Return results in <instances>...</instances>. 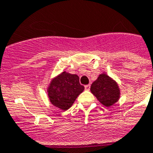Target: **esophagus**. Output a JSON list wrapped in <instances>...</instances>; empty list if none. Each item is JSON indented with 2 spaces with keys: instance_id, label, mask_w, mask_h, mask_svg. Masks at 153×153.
<instances>
[{
  "instance_id": "esophagus-1",
  "label": "esophagus",
  "mask_w": 153,
  "mask_h": 153,
  "mask_svg": "<svg viewBox=\"0 0 153 153\" xmlns=\"http://www.w3.org/2000/svg\"><path fill=\"white\" fill-rule=\"evenodd\" d=\"M90 84L86 85V86H85V90H90Z\"/></svg>"
}]
</instances>
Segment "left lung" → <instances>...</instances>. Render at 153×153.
I'll return each mask as SVG.
<instances>
[{"label": "left lung", "instance_id": "left-lung-1", "mask_svg": "<svg viewBox=\"0 0 153 153\" xmlns=\"http://www.w3.org/2000/svg\"><path fill=\"white\" fill-rule=\"evenodd\" d=\"M92 93L104 106H110L120 98V90L117 83L106 74H100L90 87Z\"/></svg>", "mask_w": 153, "mask_h": 153}]
</instances>
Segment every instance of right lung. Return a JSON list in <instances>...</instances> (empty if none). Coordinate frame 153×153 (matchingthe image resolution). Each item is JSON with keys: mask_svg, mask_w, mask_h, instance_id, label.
<instances>
[{"mask_svg": "<svg viewBox=\"0 0 153 153\" xmlns=\"http://www.w3.org/2000/svg\"><path fill=\"white\" fill-rule=\"evenodd\" d=\"M83 90L84 86L79 83V76L64 71L53 79L48 88V95L53 106L67 110Z\"/></svg>", "mask_w": 153, "mask_h": 153, "instance_id": "obj_1", "label": "right lung"}]
</instances>
